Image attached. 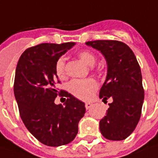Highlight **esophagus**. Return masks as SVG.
Returning <instances> with one entry per match:
<instances>
[{
    "label": "esophagus",
    "mask_w": 158,
    "mask_h": 158,
    "mask_svg": "<svg viewBox=\"0 0 158 158\" xmlns=\"http://www.w3.org/2000/svg\"><path fill=\"white\" fill-rule=\"evenodd\" d=\"M85 106V108H86V109L88 110V109H90V108L92 107V106H93V105H92V104H91L90 102H86Z\"/></svg>",
    "instance_id": "obj_1"
}]
</instances>
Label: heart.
<instances>
[{
    "label": "heart",
    "mask_w": 158,
    "mask_h": 158,
    "mask_svg": "<svg viewBox=\"0 0 158 158\" xmlns=\"http://www.w3.org/2000/svg\"><path fill=\"white\" fill-rule=\"evenodd\" d=\"M79 58L85 64L93 66L96 62L95 54L88 50H83L78 52ZM55 73L60 79H63L65 76V59L63 57L59 58L55 63ZM98 82L93 79H73L68 85V90L74 97L79 99L86 100L90 98L93 93L97 90Z\"/></svg>",
    "instance_id": "obj_1"
}]
</instances>
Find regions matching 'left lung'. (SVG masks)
<instances>
[{
  "mask_svg": "<svg viewBox=\"0 0 158 158\" xmlns=\"http://www.w3.org/2000/svg\"><path fill=\"white\" fill-rule=\"evenodd\" d=\"M85 44L100 51L107 62V75L99 98L112 102L99 122L102 135L124 140L133 132L141 117L144 98L141 69L132 50L118 40H94Z\"/></svg>",
  "mask_w": 158,
  "mask_h": 158,
  "instance_id": "1",
  "label": "left lung"
}]
</instances>
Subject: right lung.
Instances as JSON below:
<instances>
[{"label":"right lung","instance_id":"right-lung-1","mask_svg":"<svg viewBox=\"0 0 158 158\" xmlns=\"http://www.w3.org/2000/svg\"><path fill=\"white\" fill-rule=\"evenodd\" d=\"M74 45L42 43L27 48L16 66L14 92L20 118L34 138L48 146L72 142L85 112L84 102L55 87L60 83L56 60ZM57 95L68 98L65 106L54 103Z\"/></svg>","mask_w":158,"mask_h":158}]
</instances>
